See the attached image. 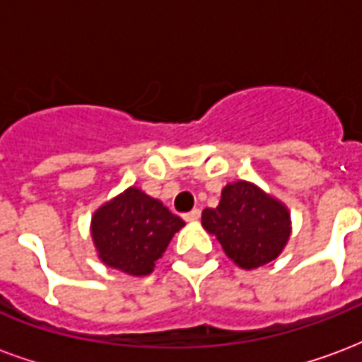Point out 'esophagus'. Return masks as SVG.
I'll return each mask as SVG.
<instances>
[{
    "instance_id": "esophagus-1",
    "label": "esophagus",
    "mask_w": 362,
    "mask_h": 362,
    "mask_svg": "<svg viewBox=\"0 0 362 362\" xmlns=\"http://www.w3.org/2000/svg\"><path fill=\"white\" fill-rule=\"evenodd\" d=\"M199 217H202V211H199V209H192V211L184 215V219L188 221V223H194V221H197Z\"/></svg>"
}]
</instances>
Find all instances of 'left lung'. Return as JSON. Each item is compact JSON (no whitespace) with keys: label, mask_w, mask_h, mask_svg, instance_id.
I'll return each mask as SVG.
<instances>
[{"label":"left lung","mask_w":362,"mask_h":362,"mask_svg":"<svg viewBox=\"0 0 362 362\" xmlns=\"http://www.w3.org/2000/svg\"><path fill=\"white\" fill-rule=\"evenodd\" d=\"M202 225L217 236L225 254L244 269L273 262L291 236L287 207L244 180L223 188L219 205L202 213Z\"/></svg>","instance_id":"left-lung-1"}]
</instances>
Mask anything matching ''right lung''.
Returning a JSON list of instances; mask_svg holds the SVG:
<instances>
[{
  "label": "right lung",
  "mask_w": 362,
  "mask_h": 362,
  "mask_svg": "<svg viewBox=\"0 0 362 362\" xmlns=\"http://www.w3.org/2000/svg\"><path fill=\"white\" fill-rule=\"evenodd\" d=\"M182 227L184 221L168 211L163 202L132 186L96 209L90 235L106 266L141 277L153 272L155 262Z\"/></svg>",
  "instance_id": "add662e5"
}]
</instances>
